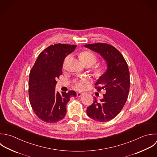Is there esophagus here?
Returning a JSON list of instances; mask_svg holds the SVG:
<instances>
[{
    "instance_id": "obj_1",
    "label": "esophagus",
    "mask_w": 157,
    "mask_h": 157,
    "mask_svg": "<svg viewBox=\"0 0 157 157\" xmlns=\"http://www.w3.org/2000/svg\"><path fill=\"white\" fill-rule=\"evenodd\" d=\"M82 94H83V93H81V92H78V93H77V94H76V95H77V97H81V96L82 95Z\"/></svg>"
}]
</instances>
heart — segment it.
I'll return each instance as SVG.
<instances>
[{
  "mask_svg": "<svg viewBox=\"0 0 157 157\" xmlns=\"http://www.w3.org/2000/svg\"><path fill=\"white\" fill-rule=\"evenodd\" d=\"M68 57H69V56H67L64 60V62H63V68L65 67V64H66V62H67ZM80 59H81V60L82 63H89L91 64V66L93 65L94 64H95V62L97 60V57L95 56V55L90 51H84V52H82L80 54ZM94 73H95V75L97 76H100L104 73V68L103 67L98 68L95 70ZM86 81L85 79H84V80H82V82L76 84V88L78 89H83V87H84L83 82H86Z\"/></svg>",
  "mask_w": 157,
  "mask_h": 157,
  "instance_id": "1",
  "label": "heart"
}]
</instances>
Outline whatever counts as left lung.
I'll return each mask as SVG.
<instances>
[{
  "label": "left lung",
  "mask_w": 157,
  "mask_h": 157,
  "mask_svg": "<svg viewBox=\"0 0 157 157\" xmlns=\"http://www.w3.org/2000/svg\"><path fill=\"white\" fill-rule=\"evenodd\" d=\"M85 48L98 54L107 64L106 71L98 78L95 86L98 90L105 89L103 98L95 99L87 109L89 117L98 122H107L116 117L124 108L129 93L130 80L128 65L122 54L106 43L85 44Z\"/></svg>",
  "instance_id": "8db88e82"
}]
</instances>
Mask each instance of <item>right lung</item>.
I'll list each match as a JSON object with an SVG mask.
<instances>
[{
	"mask_svg": "<svg viewBox=\"0 0 157 157\" xmlns=\"http://www.w3.org/2000/svg\"><path fill=\"white\" fill-rule=\"evenodd\" d=\"M76 45L56 44L42 51L32 70L29 80V95L31 106L43 121L52 124L62 120L67 113V104L76 92L60 95L55 91L56 79L62 73L65 58L73 52Z\"/></svg>",
	"mask_w": 157,
	"mask_h": 157,
	"instance_id": "right-lung-1",
	"label": "right lung"
}]
</instances>
